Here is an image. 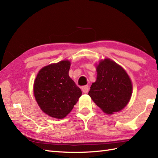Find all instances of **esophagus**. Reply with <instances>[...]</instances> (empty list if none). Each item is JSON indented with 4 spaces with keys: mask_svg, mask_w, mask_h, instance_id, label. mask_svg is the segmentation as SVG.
Returning <instances> with one entry per match:
<instances>
[{
    "mask_svg": "<svg viewBox=\"0 0 158 158\" xmlns=\"http://www.w3.org/2000/svg\"><path fill=\"white\" fill-rule=\"evenodd\" d=\"M81 89H82V91H83V93H85V94H86V93H88V92L89 87H88V85H84V86H83V87H82Z\"/></svg>",
    "mask_w": 158,
    "mask_h": 158,
    "instance_id": "obj_1",
    "label": "esophagus"
}]
</instances>
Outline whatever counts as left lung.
Listing matches in <instances>:
<instances>
[{"label":"left lung","instance_id":"obj_1","mask_svg":"<svg viewBox=\"0 0 158 158\" xmlns=\"http://www.w3.org/2000/svg\"><path fill=\"white\" fill-rule=\"evenodd\" d=\"M97 78L88 95L104 112H118L128 103L132 92V82L124 69L110 59L100 61Z\"/></svg>","mask_w":158,"mask_h":158}]
</instances>
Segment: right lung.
I'll list each match as a JSON object with an SVG mask.
<instances>
[{
  "label": "right lung",
  "mask_w": 158,
  "mask_h": 158,
  "mask_svg": "<svg viewBox=\"0 0 158 158\" xmlns=\"http://www.w3.org/2000/svg\"><path fill=\"white\" fill-rule=\"evenodd\" d=\"M70 63L63 60L52 64L39 72L34 83V94L43 112L62 119L71 111L81 91L70 78Z\"/></svg>",
  "instance_id": "add662e5"
}]
</instances>
